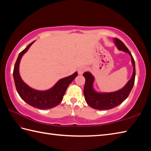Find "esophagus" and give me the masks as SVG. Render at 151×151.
<instances>
[{"instance_id":"esophagus-1","label":"esophagus","mask_w":151,"mask_h":151,"mask_svg":"<svg viewBox=\"0 0 151 151\" xmlns=\"http://www.w3.org/2000/svg\"><path fill=\"white\" fill-rule=\"evenodd\" d=\"M86 69V67L84 65H81V67H78V73L79 75H82V74L85 72Z\"/></svg>"}]
</instances>
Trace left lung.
<instances>
[{"label":"left lung","instance_id":"1","mask_svg":"<svg viewBox=\"0 0 151 151\" xmlns=\"http://www.w3.org/2000/svg\"><path fill=\"white\" fill-rule=\"evenodd\" d=\"M114 42L119 50H123L124 52L129 53L131 56L134 69L132 76V78L127 82V84L119 90L111 93H98L96 92L93 88V84L94 81L93 76L89 72H85L83 74V76L86 78L84 88V95L86 101L91 108L97 109V110H109L121 104L129 97L134 86V81H135L136 69L135 62H134L133 56L128 48L120 40L115 37Z\"/></svg>","mask_w":151,"mask_h":151}]
</instances>
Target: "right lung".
Listing matches in <instances>:
<instances>
[{
    "label": "right lung",
    "instance_id": "add662e5",
    "mask_svg": "<svg viewBox=\"0 0 151 151\" xmlns=\"http://www.w3.org/2000/svg\"><path fill=\"white\" fill-rule=\"evenodd\" d=\"M34 41L30 43L19 53L14 69V79L19 96L27 104L38 109H49L56 106L62 102L63 95L69 85L78 75L75 72L72 75L60 79L53 87L47 91H37L30 88L22 81L19 75V67L22 56L27 52Z\"/></svg>",
    "mask_w": 151,
    "mask_h": 151
}]
</instances>
